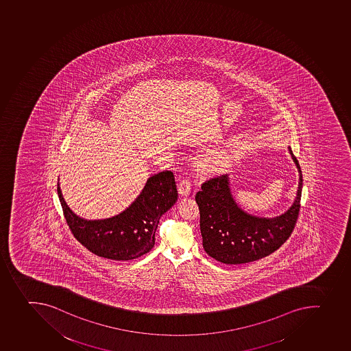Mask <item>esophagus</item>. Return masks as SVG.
<instances>
[{
    "instance_id": "34e87169",
    "label": "esophagus",
    "mask_w": 351,
    "mask_h": 351,
    "mask_svg": "<svg viewBox=\"0 0 351 351\" xmlns=\"http://www.w3.org/2000/svg\"><path fill=\"white\" fill-rule=\"evenodd\" d=\"M190 189H191V184H190V181L188 180V179H182V180L179 182L178 190H179L180 196H188L190 193Z\"/></svg>"
}]
</instances>
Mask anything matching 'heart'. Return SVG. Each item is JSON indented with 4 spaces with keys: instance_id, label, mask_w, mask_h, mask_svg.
<instances>
[{
    "instance_id": "obj_1",
    "label": "heart",
    "mask_w": 351,
    "mask_h": 351,
    "mask_svg": "<svg viewBox=\"0 0 351 351\" xmlns=\"http://www.w3.org/2000/svg\"><path fill=\"white\" fill-rule=\"evenodd\" d=\"M225 162V153L221 151H215L210 153V154L207 155L205 158H204V165H205L208 170L214 171L217 170L219 167L223 165V163Z\"/></svg>"
}]
</instances>
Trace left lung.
Returning a JSON list of instances; mask_svg holds the SVG:
<instances>
[{
	"instance_id": "1",
	"label": "left lung",
	"mask_w": 351,
	"mask_h": 351,
	"mask_svg": "<svg viewBox=\"0 0 351 351\" xmlns=\"http://www.w3.org/2000/svg\"><path fill=\"white\" fill-rule=\"evenodd\" d=\"M300 181L296 198L287 212L272 218L244 212L232 193L228 174L204 182L196 193L199 207L202 247L208 256L226 265H241L263 259L275 252L291 237L300 213L303 177L291 147Z\"/></svg>"
}]
</instances>
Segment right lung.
<instances>
[{"instance_id":"1","label":"right lung","mask_w":351,"mask_h":351,"mask_svg":"<svg viewBox=\"0 0 351 351\" xmlns=\"http://www.w3.org/2000/svg\"><path fill=\"white\" fill-rule=\"evenodd\" d=\"M57 193L76 240L97 256L117 261L136 259L151 251L160 218L178 199L177 184L171 171L149 177L130 207L104 219H86L76 215L64 199L60 180Z\"/></svg>"}]
</instances>
